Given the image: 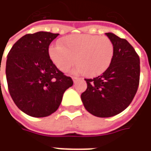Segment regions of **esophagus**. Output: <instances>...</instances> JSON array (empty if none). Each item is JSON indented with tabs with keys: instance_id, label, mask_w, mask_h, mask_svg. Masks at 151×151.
<instances>
[{
	"instance_id": "obj_1",
	"label": "esophagus",
	"mask_w": 151,
	"mask_h": 151,
	"mask_svg": "<svg viewBox=\"0 0 151 151\" xmlns=\"http://www.w3.org/2000/svg\"><path fill=\"white\" fill-rule=\"evenodd\" d=\"M73 82H76V81H78L79 79V78H78V77H73Z\"/></svg>"
}]
</instances>
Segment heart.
<instances>
[{
  "instance_id": "1",
  "label": "heart",
  "mask_w": 151,
  "mask_h": 151,
  "mask_svg": "<svg viewBox=\"0 0 151 151\" xmlns=\"http://www.w3.org/2000/svg\"><path fill=\"white\" fill-rule=\"evenodd\" d=\"M114 55V45L110 38L92 34H71L49 48L50 60L59 70L69 71L76 61L72 72L90 77L103 73Z\"/></svg>"
}]
</instances>
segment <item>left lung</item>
<instances>
[{"instance_id": "8db88e82", "label": "left lung", "mask_w": 151, "mask_h": 151, "mask_svg": "<svg viewBox=\"0 0 151 151\" xmlns=\"http://www.w3.org/2000/svg\"><path fill=\"white\" fill-rule=\"evenodd\" d=\"M106 34L114 45L112 63L101 75L85 79L87 89L81 95L87 111L100 118L112 117L127 109L140 78V59L132 45L114 33Z\"/></svg>"}]
</instances>
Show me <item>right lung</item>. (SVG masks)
Segmentation results:
<instances>
[{"label": "right lung", "instance_id": "add662e5", "mask_svg": "<svg viewBox=\"0 0 151 151\" xmlns=\"http://www.w3.org/2000/svg\"><path fill=\"white\" fill-rule=\"evenodd\" d=\"M58 35L42 31L26 34L8 53L5 73L10 96L20 110L32 117L55 112L64 92L73 84L49 56L50 43Z\"/></svg>", "mask_w": 151, "mask_h": 151}]
</instances>
